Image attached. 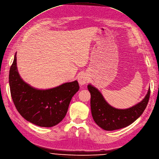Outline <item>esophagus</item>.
<instances>
[{"mask_svg": "<svg viewBox=\"0 0 159 159\" xmlns=\"http://www.w3.org/2000/svg\"><path fill=\"white\" fill-rule=\"evenodd\" d=\"M78 81L80 85H84L88 81V77L84 73H81L78 77Z\"/></svg>", "mask_w": 159, "mask_h": 159, "instance_id": "1", "label": "esophagus"}]
</instances>
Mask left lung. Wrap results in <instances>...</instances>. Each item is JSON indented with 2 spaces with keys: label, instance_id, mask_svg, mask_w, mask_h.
Returning <instances> with one entry per match:
<instances>
[{
  "label": "left lung",
  "instance_id": "obj_1",
  "mask_svg": "<svg viewBox=\"0 0 159 159\" xmlns=\"http://www.w3.org/2000/svg\"><path fill=\"white\" fill-rule=\"evenodd\" d=\"M91 94L90 106L93 119L99 127L105 130H114L129 126L142 114L150 95V88L147 94L138 104L126 109H118L110 105L98 88L88 85Z\"/></svg>",
  "mask_w": 159,
  "mask_h": 159
}]
</instances>
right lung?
I'll use <instances>...</instances> for the list:
<instances>
[{
    "label": "right lung",
    "instance_id": "obj_1",
    "mask_svg": "<svg viewBox=\"0 0 159 159\" xmlns=\"http://www.w3.org/2000/svg\"><path fill=\"white\" fill-rule=\"evenodd\" d=\"M9 84L19 114L26 120L43 127H53L64 118L73 96L79 89L77 80L46 89L31 86L19 74L16 53L10 70Z\"/></svg>",
    "mask_w": 159,
    "mask_h": 159
}]
</instances>
